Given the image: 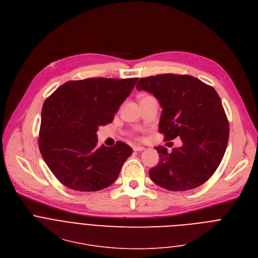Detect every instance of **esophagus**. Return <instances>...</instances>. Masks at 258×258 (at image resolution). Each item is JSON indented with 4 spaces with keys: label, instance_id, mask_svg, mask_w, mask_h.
Here are the masks:
<instances>
[{
    "label": "esophagus",
    "instance_id": "1",
    "mask_svg": "<svg viewBox=\"0 0 258 258\" xmlns=\"http://www.w3.org/2000/svg\"><path fill=\"white\" fill-rule=\"evenodd\" d=\"M133 150L136 151V152H140V151H144V150H145V147H142V146H134V147H133Z\"/></svg>",
    "mask_w": 258,
    "mask_h": 258
}]
</instances>
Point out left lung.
Masks as SVG:
<instances>
[{
    "label": "left lung",
    "instance_id": "left-lung-1",
    "mask_svg": "<svg viewBox=\"0 0 258 258\" xmlns=\"http://www.w3.org/2000/svg\"><path fill=\"white\" fill-rule=\"evenodd\" d=\"M138 90L153 94L162 107L159 132L165 141L179 137L182 146L171 153L158 146V164L151 179L173 191L205 183L220 165L229 140V123L222 101L211 86L187 75L164 74L142 78Z\"/></svg>",
    "mask_w": 258,
    "mask_h": 258
}]
</instances>
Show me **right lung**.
I'll use <instances>...</instances> for the list:
<instances>
[{
	"label": "right lung",
	"instance_id": "obj_1",
	"mask_svg": "<svg viewBox=\"0 0 258 258\" xmlns=\"http://www.w3.org/2000/svg\"><path fill=\"white\" fill-rule=\"evenodd\" d=\"M138 80L70 81L44 101L38 146L44 162L63 185L97 191L117 179L133 150L122 142L97 147V132L113 120Z\"/></svg>",
	"mask_w": 258,
	"mask_h": 258
}]
</instances>
